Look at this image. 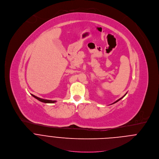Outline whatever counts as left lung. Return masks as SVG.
<instances>
[{
    "instance_id": "obj_1",
    "label": "left lung",
    "mask_w": 159,
    "mask_h": 159,
    "mask_svg": "<svg viewBox=\"0 0 159 159\" xmlns=\"http://www.w3.org/2000/svg\"><path fill=\"white\" fill-rule=\"evenodd\" d=\"M126 94H125V95H124V96H123V97H121V98H120V99H118V100H116V102H114V103H112V104H114V103H116V102H118V101H119V100H121V99H122V98H123V97H125V95H126ZM112 104H111V105H112Z\"/></svg>"
}]
</instances>
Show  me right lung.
Instances as JSON below:
<instances>
[{"label": "right lung", "mask_w": 159, "mask_h": 159, "mask_svg": "<svg viewBox=\"0 0 159 159\" xmlns=\"http://www.w3.org/2000/svg\"><path fill=\"white\" fill-rule=\"evenodd\" d=\"M31 95L34 98H35L36 99H37L38 100L40 101V102H41L45 103H54L56 102V101H55V100H49L42 99V98H39V97H36V96H35V95H33V94H31Z\"/></svg>", "instance_id": "right-lung-1"}]
</instances>
